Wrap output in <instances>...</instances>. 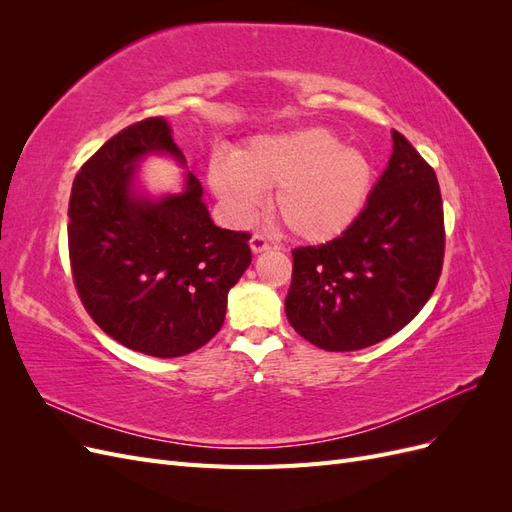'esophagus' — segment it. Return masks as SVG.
Listing matches in <instances>:
<instances>
[{"instance_id": "obj_1", "label": "esophagus", "mask_w": 512, "mask_h": 512, "mask_svg": "<svg viewBox=\"0 0 512 512\" xmlns=\"http://www.w3.org/2000/svg\"><path fill=\"white\" fill-rule=\"evenodd\" d=\"M250 247H252L254 254H260V252L269 250L271 243H269V239L265 235H260V232H254L252 239H250Z\"/></svg>"}]
</instances>
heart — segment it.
Masks as SVG:
<instances>
[{
  "label": "heart",
  "mask_w": 512,
  "mask_h": 512,
  "mask_svg": "<svg viewBox=\"0 0 512 512\" xmlns=\"http://www.w3.org/2000/svg\"><path fill=\"white\" fill-rule=\"evenodd\" d=\"M376 166L324 128L260 136L235 160L215 158L209 183L237 224L254 218L260 192H273V211L290 235L331 241L359 220L374 190Z\"/></svg>",
  "instance_id": "b5f03b06"
}]
</instances>
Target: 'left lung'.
Here are the masks:
<instances>
[{"label": "left lung", "mask_w": 512, "mask_h": 512, "mask_svg": "<svg viewBox=\"0 0 512 512\" xmlns=\"http://www.w3.org/2000/svg\"><path fill=\"white\" fill-rule=\"evenodd\" d=\"M444 209L438 177L393 130L389 166L344 235L292 250L286 316L329 352L374 346L421 312L440 280Z\"/></svg>", "instance_id": "left-lung-1"}]
</instances>
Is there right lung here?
I'll return each instance as SVG.
<instances>
[{"instance_id": "add662e5", "label": "right lung", "mask_w": 512, "mask_h": 512, "mask_svg": "<svg viewBox=\"0 0 512 512\" xmlns=\"http://www.w3.org/2000/svg\"><path fill=\"white\" fill-rule=\"evenodd\" d=\"M147 153H183L164 117L123 128L74 177L68 250L76 292L119 344L160 359L205 346L222 329L228 290L252 262L250 232L213 224L203 185L162 200L136 196L134 166Z\"/></svg>"}]
</instances>
